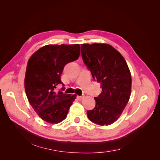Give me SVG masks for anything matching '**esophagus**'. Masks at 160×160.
I'll list each match as a JSON object with an SVG mask.
<instances>
[{
	"mask_svg": "<svg viewBox=\"0 0 160 160\" xmlns=\"http://www.w3.org/2000/svg\"><path fill=\"white\" fill-rule=\"evenodd\" d=\"M77 98L79 100H81L83 98V96H77Z\"/></svg>",
	"mask_w": 160,
	"mask_h": 160,
	"instance_id": "34e87169",
	"label": "esophagus"
}]
</instances>
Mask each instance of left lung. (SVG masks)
I'll return each instance as SVG.
<instances>
[{"mask_svg": "<svg viewBox=\"0 0 160 160\" xmlns=\"http://www.w3.org/2000/svg\"><path fill=\"white\" fill-rule=\"evenodd\" d=\"M84 63L94 80L101 84L102 92L94 97L96 105L87 112L90 120L108 126L117 120L128 104L131 92V75L122 55L107 44H81Z\"/></svg>", "mask_w": 160, "mask_h": 160, "instance_id": "obj_1", "label": "left lung"}]
</instances>
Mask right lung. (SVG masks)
<instances>
[{
	"label": "right lung",
	"instance_id": "1",
	"mask_svg": "<svg viewBox=\"0 0 160 160\" xmlns=\"http://www.w3.org/2000/svg\"><path fill=\"white\" fill-rule=\"evenodd\" d=\"M80 48L79 44L47 45L29 59L25 78L27 97L35 112L48 123L63 121L76 99V94L58 92L56 88L63 85L61 76L64 66L79 58Z\"/></svg>",
	"mask_w": 160,
	"mask_h": 160
}]
</instances>
